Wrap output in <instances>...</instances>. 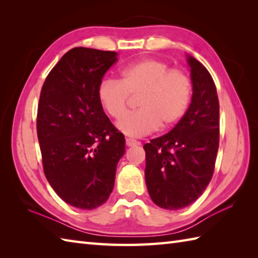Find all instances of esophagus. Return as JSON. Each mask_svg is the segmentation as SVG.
Here are the masks:
<instances>
[{
	"label": "esophagus",
	"mask_w": 258,
	"mask_h": 258,
	"mask_svg": "<svg viewBox=\"0 0 258 258\" xmlns=\"http://www.w3.org/2000/svg\"><path fill=\"white\" fill-rule=\"evenodd\" d=\"M125 143H126V146H134V145H138V144H140L138 141L136 140H134V139H130V138H127L125 140Z\"/></svg>",
	"instance_id": "obj_1"
}]
</instances>
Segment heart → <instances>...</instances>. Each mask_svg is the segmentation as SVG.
Here are the masks:
<instances>
[{"instance_id": "obj_1", "label": "heart", "mask_w": 258, "mask_h": 258, "mask_svg": "<svg viewBox=\"0 0 258 258\" xmlns=\"http://www.w3.org/2000/svg\"><path fill=\"white\" fill-rule=\"evenodd\" d=\"M193 93L190 76L182 69H171L163 59L145 57L125 65L119 80L104 79L97 86V98L109 116L124 113L130 96L138 95L139 108L117 122L128 136H143L158 128L168 130L183 118Z\"/></svg>"}]
</instances>
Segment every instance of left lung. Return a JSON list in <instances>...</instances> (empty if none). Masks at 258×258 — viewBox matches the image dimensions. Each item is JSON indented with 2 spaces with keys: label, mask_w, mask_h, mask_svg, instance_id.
<instances>
[{
  "label": "left lung",
  "mask_w": 258,
  "mask_h": 258,
  "mask_svg": "<svg viewBox=\"0 0 258 258\" xmlns=\"http://www.w3.org/2000/svg\"><path fill=\"white\" fill-rule=\"evenodd\" d=\"M193 95L171 132L144 145L145 182L152 201L165 210L190 205L211 182L220 145V103L210 72L188 56Z\"/></svg>",
  "instance_id": "8db88e82"
}]
</instances>
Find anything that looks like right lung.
Instances as JSON below:
<instances>
[{
	"mask_svg": "<svg viewBox=\"0 0 258 258\" xmlns=\"http://www.w3.org/2000/svg\"><path fill=\"white\" fill-rule=\"evenodd\" d=\"M117 53L74 47L46 76L36 130L43 169L61 199L81 210L103 205L111 195L124 135L97 98V86Z\"/></svg>",
	"mask_w": 258,
	"mask_h": 258,
	"instance_id": "add662e5",
	"label": "right lung"
}]
</instances>
